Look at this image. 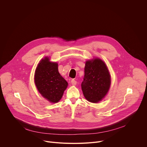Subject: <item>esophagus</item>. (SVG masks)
<instances>
[{
	"instance_id": "esophagus-1",
	"label": "esophagus",
	"mask_w": 147,
	"mask_h": 147,
	"mask_svg": "<svg viewBox=\"0 0 147 147\" xmlns=\"http://www.w3.org/2000/svg\"><path fill=\"white\" fill-rule=\"evenodd\" d=\"M71 84H72V85H73V86H76V85L77 84V81H76L75 80L73 79V80H71Z\"/></svg>"
}]
</instances>
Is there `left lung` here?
Returning <instances> with one entry per match:
<instances>
[{
	"label": "left lung",
	"mask_w": 147,
	"mask_h": 147,
	"mask_svg": "<svg viewBox=\"0 0 147 147\" xmlns=\"http://www.w3.org/2000/svg\"><path fill=\"white\" fill-rule=\"evenodd\" d=\"M110 86L111 76L105 63L97 58L87 61L81 83L85 98L91 102H98L106 95Z\"/></svg>",
	"instance_id": "8db88e82"
}]
</instances>
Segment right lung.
<instances>
[{
    "mask_svg": "<svg viewBox=\"0 0 147 147\" xmlns=\"http://www.w3.org/2000/svg\"><path fill=\"white\" fill-rule=\"evenodd\" d=\"M35 83L39 93L51 102L60 100L68 84L58 71V65L45 57L38 64L35 73Z\"/></svg>",
    "mask_w": 147,
    "mask_h": 147,
    "instance_id": "obj_1",
    "label": "right lung"
}]
</instances>
